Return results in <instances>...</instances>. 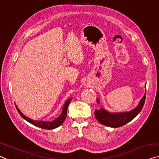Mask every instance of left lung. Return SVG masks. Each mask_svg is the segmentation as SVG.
I'll return each mask as SVG.
<instances>
[{"label": "left lung", "mask_w": 159, "mask_h": 159, "mask_svg": "<svg viewBox=\"0 0 159 159\" xmlns=\"http://www.w3.org/2000/svg\"><path fill=\"white\" fill-rule=\"evenodd\" d=\"M146 100V93L143 98L141 99L139 105L134 109L128 112L120 113H110L106 111L104 108H101V109L95 110V117L98 120L100 124L108 127L118 128L122 126L127 123L131 121V120L136 116L143 107L144 103ZM97 103H99V100L97 99Z\"/></svg>", "instance_id": "8db88e82"}]
</instances>
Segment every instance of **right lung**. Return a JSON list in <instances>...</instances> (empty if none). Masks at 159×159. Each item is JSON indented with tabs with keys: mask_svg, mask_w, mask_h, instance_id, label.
<instances>
[{
	"mask_svg": "<svg viewBox=\"0 0 159 159\" xmlns=\"http://www.w3.org/2000/svg\"><path fill=\"white\" fill-rule=\"evenodd\" d=\"M70 100L71 98L68 99L67 101H66V103L63 105V109H62V113L59 116L55 119L53 121H43V120H34L32 119H30L27 116H25V115L23 114V113H21V111L18 109V108L17 107V106L16 105V107L17 108L18 112L19 113L21 116H22L25 120H27L28 122L30 123V124L35 125V126L41 128V129H48V130H51L53 129H56V128L58 127L59 125H61L64 121L66 117V114H67V109H68V106L69 105V103L70 102Z\"/></svg>",
	"mask_w": 159,
	"mask_h": 159,
	"instance_id": "add662e5",
	"label": "right lung"
}]
</instances>
